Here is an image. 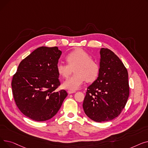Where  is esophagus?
Segmentation results:
<instances>
[{
    "label": "esophagus",
    "mask_w": 148,
    "mask_h": 148,
    "mask_svg": "<svg viewBox=\"0 0 148 148\" xmlns=\"http://www.w3.org/2000/svg\"><path fill=\"white\" fill-rule=\"evenodd\" d=\"M75 91L74 90H68V93L69 94H73V93H75Z\"/></svg>",
    "instance_id": "obj_1"
}]
</instances>
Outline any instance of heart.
I'll return each instance as SVG.
<instances>
[{"instance_id": "obj_1", "label": "heart", "mask_w": 148, "mask_h": 148, "mask_svg": "<svg viewBox=\"0 0 148 148\" xmlns=\"http://www.w3.org/2000/svg\"><path fill=\"white\" fill-rule=\"evenodd\" d=\"M65 60L67 64L58 63L56 65L59 75L68 78L73 69L75 73L64 82L62 85L65 89L75 90L80 88L85 81L92 83L97 79L99 66L86 51L82 49H75L67 54Z\"/></svg>"}]
</instances>
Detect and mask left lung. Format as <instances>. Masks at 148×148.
<instances>
[{
    "label": "left lung",
    "mask_w": 148,
    "mask_h": 148,
    "mask_svg": "<svg viewBox=\"0 0 148 148\" xmlns=\"http://www.w3.org/2000/svg\"><path fill=\"white\" fill-rule=\"evenodd\" d=\"M99 72L88 88L83 108L92 120L103 122L118 117L125 107L130 88L127 68L110 50H100Z\"/></svg>",
    "instance_id": "1"
}]
</instances>
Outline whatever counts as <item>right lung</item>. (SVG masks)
<instances>
[{
    "instance_id": "add662e5",
    "label": "right lung",
    "mask_w": 148,
    "mask_h": 148,
    "mask_svg": "<svg viewBox=\"0 0 148 148\" xmlns=\"http://www.w3.org/2000/svg\"><path fill=\"white\" fill-rule=\"evenodd\" d=\"M62 51L58 47H40L23 59L11 83L15 104L21 112L35 121L55 115L68 95L60 85L56 65Z\"/></svg>"
}]
</instances>
